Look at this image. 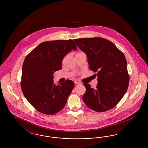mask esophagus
<instances>
[{"label":"esophagus","mask_w":148,"mask_h":148,"mask_svg":"<svg viewBox=\"0 0 148 148\" xmlns=\"http://www.w3.org/2000/svg\"><path fill=\"white\" fill-rule=\"evenodd\" d=\"M74 83H75V84L76 85L80 84V82H77V81H75V82H74Z\"/></svg>","instance_id":"esophagus-1"}]
</instances>
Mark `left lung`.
I'll use <instances>...</instances> for the list:
<instances>
[{
	"label": "left lung",
	"mask_w": 148,
	"mask_h": 148,
	"mask_svg": "<svg viewBox=\"0 0 148 148\" xmlns=\"http://www.w3.org/2000/svg\"><path fill=\"white\" fill-rule=\"evenodd\" d=\"M87 56L89 68L97 73L96 88L84 83L83 100L92 110L103 112L112 109L127 92L129 76L124 54L113 42L103 38L74 39Z\"/></svg>",
	"instance_id": "obj_1"
}]
</instances>
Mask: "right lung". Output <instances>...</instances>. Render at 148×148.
<instances>
[{"label": "right lung", "instance_id": "obj_1", "mask_svg": "<svg viewBox=\"0 0 148 148\" xmlns=\"http://www.w3.org/2000/svg\"><path fill=\"white\" fill-rule=\"evenodd\" d=\"M77 49L73 40L44 42L25 57L22 66L21 89L25 98L40 113L53 115L60 111L74 87L66 80L54 84L53 74L62 68L64 57Z\"/></svg>", "mask_w": 148, "mask_h": 148}]
</instances>
